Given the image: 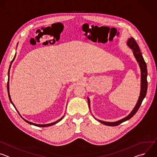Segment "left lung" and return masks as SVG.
Here are the masks:
<instances>
[{
  "instance_id": "left-lung-1",
  "label": "left lung",
  "mask_w": 157,
  "mask_h": 157,
  "mask_svg": "<svg viewBox=\"0 0 157 157\" xmlns=\"http://www.w3.org/2000/svg\"><path fill=\"white\" fill-rule=\"evenodd\" d=\"M127 45L133 50V53L134 56H135L137 62L139 63L140 68L141 70V91H140V96L139 98V100L137 101V103L136 105L134 107V109L132 110V111L130 113V114L125 117V118L117 121L114 122H104V121H101L98 120L101 123L108 125V126H116L118 125L122 122L128 121L130 118H132L134 115L136 114L137 110H139L140 106L142 104V102L145 98L146 94H147V86H148V82H147V64L146 63L142 56V53L140 52V50L139 48V47L137 43L136 42V40L133 38L131 37L130 38H128L127 41ZM88 100V104H89V107H90V101H89V98H87Z\"/></svg>"
}]
</instances>
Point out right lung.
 Here are the masks:
<instances>
[{
    "label": "right lung",
    "mask_w": 157,
    "mask_h": 157,
    "mask_svg": "<svg viewBox=\"0 0 157 157\" xmlns=\"http://www.w3.org/2000/svg\"><path fill=\"white\" fill-rule=\"evenodd\" d=\"M15 56H14V58H13V59H12V62L10 63V67H9V72H8V75H9V79H8V82H7V91H8V95H9V99H10V101L11 102V103L13 104V105L14 106V107L15 108V105H14V104H13V102H12V100H11V98H10V94H9V73H10V66H11V64H12V62H13V61L14 60V59H15ZM63 118V117H62V118H61L60 119H59L58 121H56V122H53V123H51V124H44V125H40V124H34V123H32V122H29V121H26L25 119H24V118H22L23 119L25 122H27V123H29V124H31V125H35V126H37V127H48V126H51V125H54V124H56V123H58V122H59Z\"/></svg>",
    "instance_id": "obj_1"
}]
</instances>
